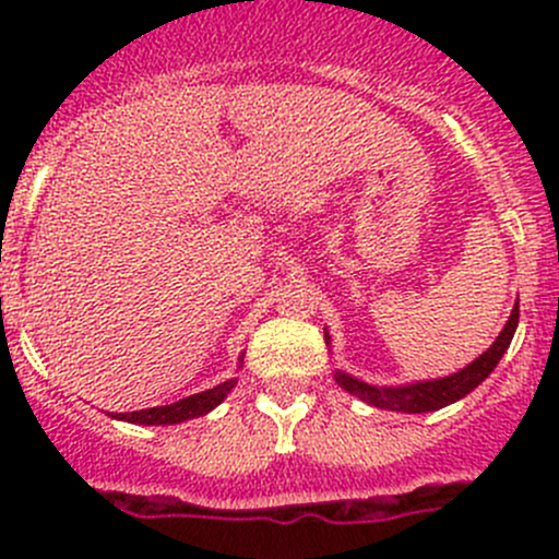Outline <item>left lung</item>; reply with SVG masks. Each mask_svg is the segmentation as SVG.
I'll return each instance as SVG.
<instances>
[{"instance_id":"left-lung-1","label":"left lung","mask_w":559,"mask_h":559,"mask_svg":"<svg viewBox=\"0 0 559 559\" xmlns=\"http://www.w3.org/2000/svg\"><path fill=\"white\" fill-rule=\"evenodd\" d=\"M516 324H520V302L511 311V319L506 321L503 332L498 335V341L476 359V362L467 365L465 370L460 373L447 376V379H436V381H419V384L411 386H389V389H379L370 386L365 381L352 379L346 373H335L337 386H343L346 392H352L354 397H359L362 403L373 405V408H384V411H403V414H427V411H438L443 405L454 403V400L465 397L467 392H473L495 368H498L500 357L509 348L511 337H514Z\"/></svg>"}]
</instances>
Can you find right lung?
Listing matches in <instances>:
<instances>
[{
    "mask_svg": "<svg viewBox=\"0 0 559 559\" xmlns=\"http://www.w3.org/2000/svg\"><path fill=\"white\" fill-rule=\"evenodd\" d=\"M235 384H238V381L229 379L224 381V384L207 389V392L178 400V403L156 405V408H145V411H132V414H116V419L132 421V425H178V421L194 419V416H202L211 408H216Z\"/></svg>",
    "mask_w": 559,
    "mask_h": 559,
    "instance_id": "right-lung-1",
    "label": "right lung"
}]
</instances>
